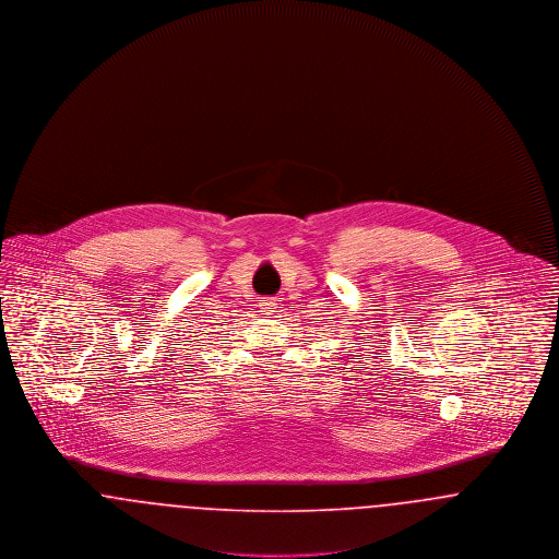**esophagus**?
I'll return each instance as SVG.
<instances>
[{
  "label": "esophagus",
  "mask_w": 559,
  "mask_h": 559,
  "mask_svg": "<svg viewBox=\"0 0 559 559\" xmlns=\"http://www.w3.org/2000/svg\"><path fill=\"white\" fill-rule=\"evenodd\" d=\"M276 299L274 297H264L262 301H260V308H262V312H266V314H272L274 310H276Z\"/></svg>",
  "instance_id": "34e87169"
}]
</instances>
